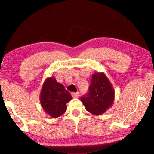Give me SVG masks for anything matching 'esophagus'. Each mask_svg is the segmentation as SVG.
I'll return each instance as SVG.
<instances>
[{"label": "esophagus", "mask_w": 154, "mask_h": 154, "mask_svg": "<svg viewBox=\"0 0 154 154\" xmlns=\"http://www.w3.org/2000/svg\"><path fill=\"white\" fill-rule=\"evenodd\" d=\"M71 95H72V97H79V92H77V93H71Z\"/></svg>", "instance_id": "1"}]
</instances>
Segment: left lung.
<instances>
[{
	"label": "left lung",
	"instance_id": "obj_1",
	"mask_svg": "<svg viewBox=\"0 0 154 154\" xmlns=\"http://www.w3.org/2000/svg\"><path fill=\"white\" fill-rule=\"evenodd\" d=\"M113 86L103 72L92 76L91 85L86 95L81 97L86 111L93 115H102L112 106L115 97Z\"/></svg>",
	"mask_w": 154,
	"mask_h": 154
}]
</instances>
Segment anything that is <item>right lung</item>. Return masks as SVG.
Returning <instances> with one entry per match:
<instances>
[{
	"instance_id": "1",
	"label": "right lung",
	"mask_w": 154,
	"mask_h": 154,
	"mask_svg": "<svg viewBox=\"0 0 154 154\" xmlns=\"http://www.w3.org/2000/svg\"><path fill=\"white\" fill-rule=\"evenodd\" d=\"M72 100V96L63 85L57 82L54 77L45 79L41 91L40 102L43 110L51 118H58L65 113L66 103Z\"/></svg>"
}]
</instances>
